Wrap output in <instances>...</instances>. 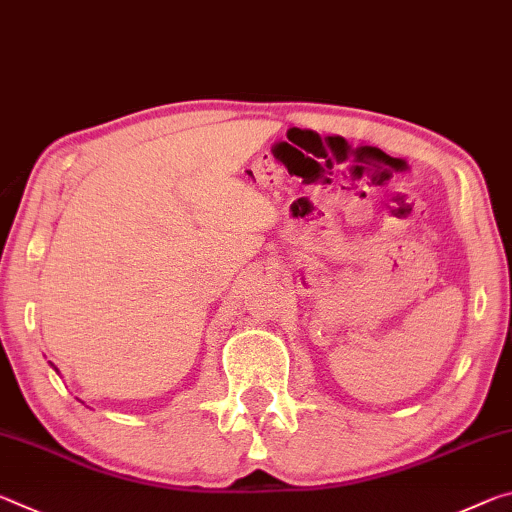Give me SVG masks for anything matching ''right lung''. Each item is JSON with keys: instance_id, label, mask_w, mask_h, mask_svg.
Returning <instances> with one entry per match:
<instances>
[{"instance_id": "right-lung-1", "label": "right lung", "mask_w": 512, "mask_h": 512, "mask_svg": "<svg viewBox=\"0 0 512 512\" xmlns=\"http://www.w3.org/2000/svg\"><path fill=\"white\" fill-rule=\"evenodd\" d=\"M54 370H56V367H54Z\"/></svg>"}]
</instances>
